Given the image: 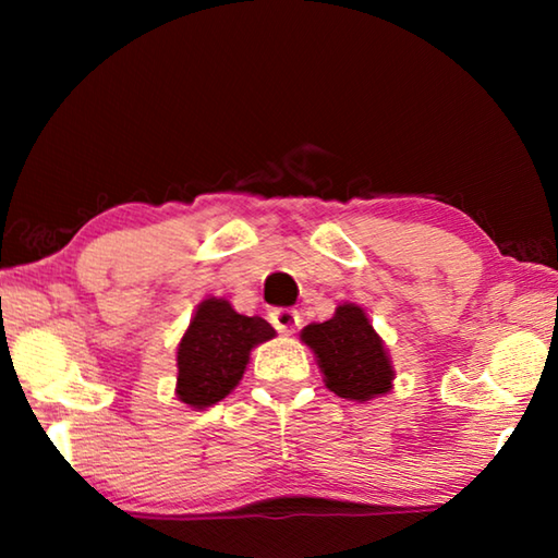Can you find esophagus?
I'll return each mask as SVG.
<instances>
[{
    "label": "esophagus",
    "mask_w": 558,
    "mask_h": 558,
    "mask_svg": "<svg viewBox=\"0 0 558 558\" xmlns=\"http://www.w3.org/2000/svg\"><path fill=\"white\" fill-rule=\"evenodd\" d=\"M270 323L278 329V332L292 335L295 332V327L300 325V315H298V310H292V307H276V310H270Z\"/></svg>",
    "instance_id": "34e87169"
}]
</instances>
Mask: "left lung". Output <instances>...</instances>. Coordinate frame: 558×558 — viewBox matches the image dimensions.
I'll list each match as a JSON object with an SVG mask.
<instances>
[{
  "instance_id": "obj_1",
  "label": "left lung",
  "mask_w": 558,
  "mask_h": 558,
  "mask_svg": "<svg viewBox=\"0 0 558 558\" xmlns=\"http://www.w3.org/2000/svg\"><path fill=\"white\" fill-rule=\"evenodd\" d=\"M325 374V386L347 401H369L391 391L393 366L381 337L354 302H344L327 323H313L300 332Z\"/></svg>"
}]
</instances>
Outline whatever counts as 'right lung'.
I'll list each match as a JSON object with an SVG mask.
<instances>
[{
	"label": "right lung",
	"instance_id": "add662e5",
	"mask_svg": "<svg viewBox=\"0 0 558 558\" xmlns=\"http://www.w3.org/2000/svg\"><path fill=\"white\" fill-rule=\"evenodd\" d=\"M276 337L263 317H245L223 298H206L177 349V396L192 409H209L243 379L251 349Z\"/></svg>",
	"mask_w": 558,
	"mask_h": 558
}]
</instances>
